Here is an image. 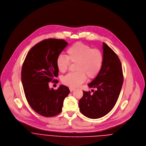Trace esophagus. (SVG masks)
<instances>
[{
    "label": "esophagus",
    "mask_w": 146,
    "mask_h": 146,
    "mask_svg": "<svg viewBox=\"0 0 146 146\" xmlns=\"http://www.w3.org/2000/svg\"><path fill=\"white\" fill-rule=\"evenodd\" d=\"M69 89H70V92H72V91H74V90H75V88H73V87H70Z\"/></svg>",
    "instance_id": "1"
}]
</instances>
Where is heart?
Returning a JSON list of instances; mask_svg holds the SVG:
<instances>
[{"label": "heart", "instance_id": "heart-1", "mask_svg": "<svg viewBox=\"0 0 146 146\" xmlns=\"http://www.w3.org/2000/svg\"><path fill=\"white\" fill-rule=\"evenodd\" d=\"M76 63V72H71L62 79L64 84L76 87L83 83L87 76L89 79L96 78L100 73L104 63L102 52L92 46L78 42L66 50V56L60 54L56 58V66L60 72H66L71 63Z\"/></svg>", "mask_w": 146, "mask_h": 146}]
</instances>
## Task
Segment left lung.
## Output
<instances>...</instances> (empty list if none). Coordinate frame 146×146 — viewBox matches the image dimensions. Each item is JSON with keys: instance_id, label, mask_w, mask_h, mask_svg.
<instances>
[{"instance_id": "left-lung-1", "label": "left lung", "mask_w": 146, "mask_h": 146, "mask_svg": "<svg viewBox=\"0 0 146 146\" xmlns=\"http://www.w3.org/2000/svg\"><path fill=\"white\" fill-rule=\"evenodd\" d=\"M104 63L101 71L89 86L96 91H83L79 101L80 112L90 119H99L107 114L114 106L119 97L124 76L118 56L103 42Z\"/></svg>"}]
</instances>
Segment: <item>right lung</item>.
<instances>
[{
    "label": "right lung",
    "instance_id": "1",
    "mask_svg": "<svg viewBox=\"0 0 146 146\" xmlns=\"http://www.w3.org/2000/svg\"><path fill=\"white\" fill-rule=\"evenodd\" d=\"M68 45L64 40L48 38L33 46L23 62L21 79L29 105L38 114L49 117L59 114L63 101L70 93L68 87L60 85L57 90L49 82L58 83L56 58Z\"/></svg>",
    "mask_w": 146,
    "mask_h": 146
}]
</instances>
